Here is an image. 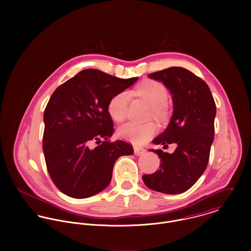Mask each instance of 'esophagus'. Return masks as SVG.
<instances>
[{
	"mask_svg": "<svg viewBox=\"0 0 251 251\" xmlns=\"http://www.w3.org/2000/svg\"><path fill=\"white\" fill-rule=\"evenodd\" d=\"M133 150H134V153L136 155H141L143 154L144 152L146 151V150L142 148V147H139V146H134L133 147Z\"/></svg>",
	"mask_w": 251,
	"mask_h": 251,
	"instance_id": "obj_1",
	"label": "esophagus"
}]
</instances>
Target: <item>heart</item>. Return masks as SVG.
Returning a JSON list of instances; mask_svg holds the SVG:
<instances>
[{"label":"heart","mask_w":251,"mask_h":251,"mask_svg":"<svg viewBox=\"0 0 251 251\" xmlns=\"http://www.w3.org/2000/svg\"><path fill=\"white\" fill-rule=\"evenodd\" d=\"M136 94L144 100L151 107L156 118L165 116V104L168 100V92L166 88L159 82L147 81L136 89ZM130 102V94L128 91H122L115 95L108 104V112L112 119L116 122H123L128 111ZM156 131L153 124L137 125L127 123L120 126L118 135L129 142L143 144L148 141Z\"/></svg>","instance_id":"heart-1"}]
</instances>
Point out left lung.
<instances>
[{
	"instance_id": "8db88e82",
	"label": "left lung",
	"mask_w": 251,
	"mask_h": 251,
	"mask_svg": "<svg viewBox=\"0 0 251 251\" xmlns=\"http://www.w3.org/2000/svg\"><path fill=\"white\" fill-rule=\"evenodd\" d=\"M170 91L173 115L166 129L152 140L168 147L173 153L150 150L160 158V169L143 175L145 184L165 194H179L189 189L207 168L215 135V100L209 86L192 72L178 67L149 74Z\"/></svg>"
}]
</instances>
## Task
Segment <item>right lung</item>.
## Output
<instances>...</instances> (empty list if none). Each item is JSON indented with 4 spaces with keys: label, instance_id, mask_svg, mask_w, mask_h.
<instances>
[{
    "label": "right lung",
    "instance_id": "obj_1",
    "mask_svg": "<svg viewBox=\"0 0 251 251\" xmlns=\"http://www.w3.org/2000/svg\"><path fill=\"white\" fill-rule=\"evenodd\" d=\"M137 80L89 69L53 93L43 114L42 149L48 173L61 192L83 199L102 191L116 160L133 154L130 144L110 142L114 128L108 104ZM94 142L98 146L94 147Z\"/></svg>",
    "mask_w": 251,
    "mask_h": 251
}]
</instances>
